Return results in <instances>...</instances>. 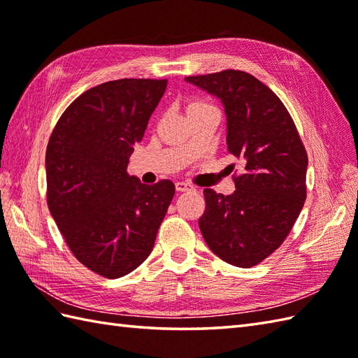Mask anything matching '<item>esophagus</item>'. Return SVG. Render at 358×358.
Returning <instances> with one entry per match:
<instances>
[{"label": "esophagus", "mask_w": 358, "mask_h": 358, "mask_svg": "<svg viewBox=\"0 0 358 358\" xmlns=\"http://www.w3.org/2000/svg\"><path fill=\"white\" fill-rule=\"evenodd\" d=\"M175 189H177V192H187V191H192V186L189 183H185V181H178V183H175Z\"/></svg>", "instance_id": "1"}]
</instances>
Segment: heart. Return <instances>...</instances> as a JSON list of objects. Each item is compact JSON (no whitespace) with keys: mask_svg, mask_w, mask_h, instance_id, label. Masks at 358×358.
I'll return each instance as SVG.
<instances>
[{"mask_svg":"<svg viewBox=\"0 0 358 358\" xmlns=\"http://www.w3.org/2000/svg\"><path fill=\"white\" fill-rule=\"evenodd\" d=\"M206 108H210L209 103L203 101V100H191L186 106V113L189 115V113H192L195 110H201V109H206Z\"/></svg>","mask_w":358,"mask_h":358,"instance_id":"obj_1","label":"heart"}]
</instances>
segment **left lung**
Returning a JSON list of instances; mask_svg holds the SVG:
<instances>
[{
	"label": "left lung",
	"instance_id": "obj_1",
	"mask_svg": "<svg viewBox=\"0 0 358 358\" xmlns=\"http://www.w3.org/2000/svg\"><path fill=\"white\" fill-rule=\"evenodd\" d=\"M186 81L222 100L227 150L243 164L232 195L203 191L200 231L222 260L252 268L281 246L305 204V144L285 104L254 75L227 69Z\"/></svg>",
	"mask_w": 358,
	"mask_h": 358
}]
</instances>
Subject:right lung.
<instances>
[{
	"label": "right lung",
	"instance_id": "obj_1",
	"mask_svg": "<svg viewBox=\"0 0 358 358\" xmlns=\"http://www.w3.org/2000/svg\"><path fill=\"white\" fill-rule=\"evenodd\" d=\"M167 80L123 78L69 104L45 149L48 206L80 263L120 278L146 260L173 199L171 180L148 186L126 169Z\"/></svg>",
	"mask_w": 358,
	"mask_h": 358
}]
</instances>
